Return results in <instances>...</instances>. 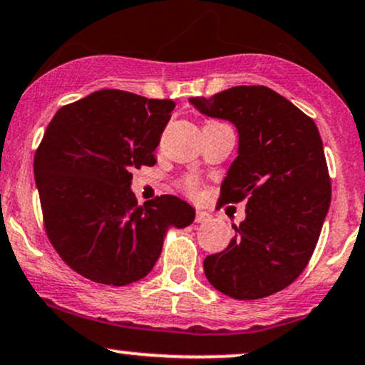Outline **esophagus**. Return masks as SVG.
<instances>
[{"label":"esophagus","mask_w":365,"mask_h":365,"mask_svg":"<svg viewBox=\"0 0 365 365\" xmlns=\"http://www.w3.org/2000/svg\"><path fill=\"white\" fill-rule=\"evenodd\" d=\"M210 221V214L204 212V210H197L195 212V222H207Z\"/></svg>","instance_id":"1"}]
</instances>
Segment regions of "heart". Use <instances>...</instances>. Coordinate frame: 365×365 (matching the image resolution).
<instances>
[{
  "mask_svg": "<svg viewBox=\"0 0 365 365\" xmlns=\"http://www.w3.org/2000/svg\"><path fill=\"white\" fill-rule=\"evenodd\" d=\"M210 124H217V122H205V125H210ZM183 188H185V192H188V194L195 195L197 192H199V180L197 178H187L185 182H183Z\"/></svg>",
  "mask_w": 365,
  "mask_h": 365,
  "instance_id": "1",
  "label": "heart"
}]
</instances>
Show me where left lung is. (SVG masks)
Instances as JSON below:
<instances>
[{"label":"left lung","instance_id":"left-lung-1","mask_svg":"<svg viewBox=\"0 0 365 365\" xmlns=\"http://www.w3.org/2000/svg\"><path fill=\"white\" fill-rule=\"evenodd\" d=\"M190 103L238 129V156L219 202L247 199V217L221 253L204 260L205 277L232 299H262L301 275L331 200L323 143L314 120L267 86H232Z\"/></svg>","mask_w":365,"mask_h":365}]
</instances>
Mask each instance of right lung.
Masks as SVG:
<instances>
[{"label": "right lung", "mask_w": 365, "mask_h": 365, "mask_svg": "<svg viewBox=\"0 0 365 365\" xmlns=\"http://www.w3.org/2000/svg\"><path fill=\"white\" fill-rule=\"evenodd\" d=\"M175 102L100 90L64 105L34 158L49 241L74 272L127 285L146 277L166 231L187 227L195 210L175 195L138 205L133 171L156 163L155 149Z\"/></svg>", "instance_id": "right-lung-1"}]
</instances>
